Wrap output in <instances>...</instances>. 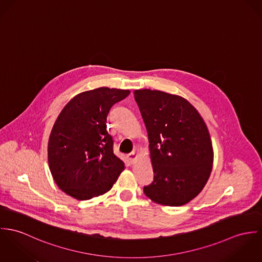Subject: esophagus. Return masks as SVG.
<instances>
[{"mask_svg": "<svg viewBox=\"0 0 262 262\" xmlns=\"http://www.w3.org/2000/svg\"><path fill=\"white\" fill-rule=\"evenodd\" d=\"M137 159H138V152H136V151H133V152H130V154L127 155V161H128L130 164H135L136 161H137Z\"/></svg>", "mask_w": 262, "mask_h": 262, "instance_id": "obj_1", "label": "esophagus"}]
</instances>
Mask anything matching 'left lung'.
<instances>
[{
    "instance_id": "left-lung-1",
    "label": "left lung",
    "mask_w": 262,
    "mask_h": 262,
    "mask_svg": "<svg viewBox=\"0 0 262 262\" xmlns=\"http://www.w3.org/2000/svg\"><path fill=\"white\" fill-rule=\"evenodd\" d=\"M147 130L154 181L146 197L166 206H182L206 185L213 147L203 118L185 98L160 90H135Z\"/></svg>"
}]
</instances>
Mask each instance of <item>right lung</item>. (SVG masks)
Wrapping results in <instances>:
<instances>
[{
	"mask_svg": "<svg viewBox=\"0 0 262 262\" xmlns=\"http://www.w3.org/2000/svg\"><path fill=\"white\" fill-rule=\"evenodd\" d=\"M129 90L100 88L73 97L60 113L49 137L48 162L59 188L77 200L110 191L123 162L114 154L106 130L112 106Z\"/></svg>",
	"mask_w": 262,
	"mask_h": 262,
	"instance_id": "1",
	"label": "right lung"
}]
</instances>
